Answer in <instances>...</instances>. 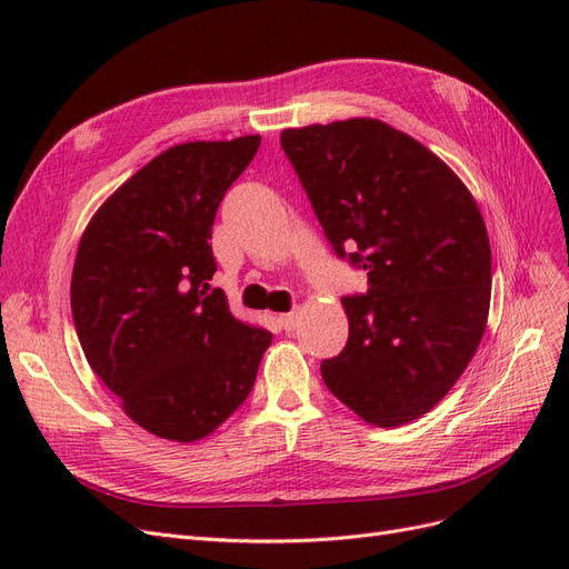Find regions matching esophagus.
Instances as JSON below:
<instances>
[{
  "mask_svg": "<svg viewBox=\"0 0 569 569\" xmlns=\"http://www.w3.org/2000/svg\"><path fill=\"white\" fill-rule=\"evenodd\" d=\"M278 322L282 325V330H287V332H291L297 327V313L291 311V313H282L280 318H278Z\"/></svg>",
  "mask_w": 569,
  "mask_h": 569,
  "instance_id": "esophagus-1",
  "label": "esophagus"
}]
</instances>
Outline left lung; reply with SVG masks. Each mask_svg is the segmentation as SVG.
Here are the masks:
<instances>
[{
    "label": "left lung",
    "mask_w": 569,
    "mask_h": 569,
    "mask_svg": "<svg viewBox=\"0 0 569 569\" xmlns=\"http://www.w3.org/2000/svg\"><path fill=\"white\" fill-rule=\"evenodd\" d=\"M280 142L325 237L368 270L366 295L341 299L349 341L322 360V380L370 425L418 420L487 330L491 247L479 206L437 153L377 118L287 128Z\"/></svg>",
    "instance_id": "8db88e82"
}]
</instances>
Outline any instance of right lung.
Returning <instances> with one entry per match:
<instances>
[{
    "instance_id": "1",
    "label": "right lung",
    "mask_w": 569,
    "mask_h": 569,
    "mask_svg": "<svg viewBox=\"0 0 569 569\" xmlns=\"http://www.w3.org/2000/svg\"><path fill=\"white\" fill-rule=\"evenodd\" d=\"M261 134L161 151L99 206L80 237L71 308L90 368L126 416L192 443L247 401L272 335L230 313L211 228Z\"/></svg>"
}]
</instances>
